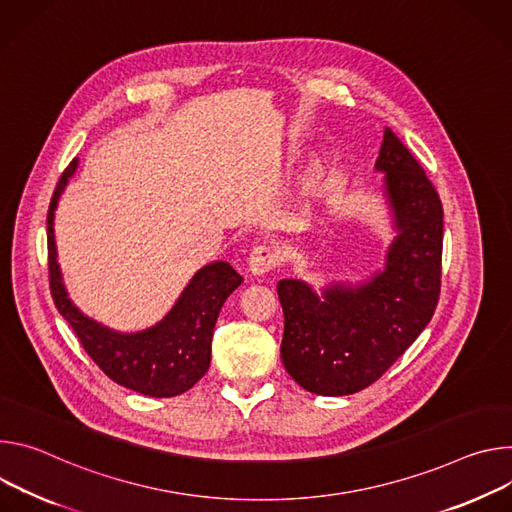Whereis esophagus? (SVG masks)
Masks as SVG:
<instances>
[{"instance_id":"34e87169","label":"esophagus","mask_w":512,"mask_h":512,"mask_svg":"<svg viewBox=\"0 0 512 512\" xmlns=\"http://www.w3.org/2000/svg\"><path fill=\"white\" fill-rule=\"evenodd\" d=\"M278 262H280V256H278L276 248H272L268 244H260L248 254V270L252 274H266L272 268H276Z\"/></svg>"}]
</instances>
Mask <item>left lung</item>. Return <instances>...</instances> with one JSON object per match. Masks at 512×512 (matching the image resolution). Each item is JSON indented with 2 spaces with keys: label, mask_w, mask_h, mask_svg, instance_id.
<instances>
[{
  "label": "left lung",
  "mask_w": 512,
  "mask_h": 512,
  "mask_svg": "<svg viewBox=\"0 0 512 512\" xmlns=\"http://www.w3.org/2000/svg\"><path fill=\"white\" fill-rule=\"evenodd\" d=\"M382 173L394 240L384 268L366 280H331L321 293L299 278L278 280L285 313L280 358L305 390L354 394L376 382L431 321L441 289L443 209L425 170L386 128Z\"/></svg>",
  "instance_id": "1"
}]
</instances>
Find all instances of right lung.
Listing matches in <instances>:
<instances>
[{"mask_svg":"<svg viewBox=\"0 0 512 512\" xmlns=\"http://www.w3.org/2000/svg\"><path fill=\"white\" fill-rule=\"evenodd\" d=\"M77 166L79 160L73 158L54 189L46 217L54 305L77 333L85 352L113 382L156 399L183 394L209 370L215 321L225 299L242 285L244 278L225 260L201 266L170 311L142 331H118L85 315L69 299L61 266L56 262L54 242V211Z\"/></svg>","mask_w":512,"mask_h":512,"instance_id":"right-lung-1","label":"right lung"}]
</instances>
